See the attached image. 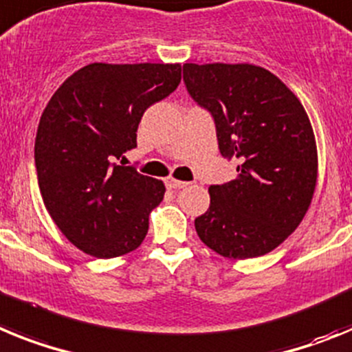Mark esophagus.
I'll list each match as a JSON object with an SVG mask.
<instances>
[{
	"mask_svg": "<svg viewBox=\"0 0 352 352\" xmlns=\"http://www.w3.org/2000/svg\"><path fill=\"white\" fill-rule=\"evenodd\" d=\"M164 182H166L168 189H182L188 186V182H184V180H177V179H173V177H168Z\"/></svg>",
	"mask_w": 352,
	"mask_h": 352,
	"instance_id": "obj_1",
	"label": "esophagus"
}]
</instances>
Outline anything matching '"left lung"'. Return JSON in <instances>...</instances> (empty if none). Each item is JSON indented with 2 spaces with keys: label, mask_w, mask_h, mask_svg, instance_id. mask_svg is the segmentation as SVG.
I'll list each match as a JSON object with an SVG mask.
<instances>
[{
  "label": "left lung",
  "mask_w": 352,
  "mask_h": 352,
  "mask_svg": "<svg viewBox=\"0 0 352 352\" xmlns=\"http://www.w3.org/2000/svg\"><path fill=\"white\" fill-rule=\"evenodd\" d=\"M189 96L212 115L219 152L237 179L210 186L195 219L201 243L227 258L273 252L303 221L317 184V145L303 104L250 63H184Z\"/></svg>",
  "instance_id": "left-lung-1"
}]
</instances>
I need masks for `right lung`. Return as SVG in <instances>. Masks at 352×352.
<instances>
[{
  "mask_svg": "<svg viewBox=\"0 0 352 352\" xmlns=\"http://www.w3.org/2000/svg\"><path fill=\"white\" fill-rule=\"evenodd\" d=\"M179 83V63H90L45 106L35 138L38 188L49 216L81 252L113 258L145 239L166 188L124 166V154L136 146L145 109Z\"/></svg>",
  "mask_w": 352,
  "mask_h": 352,
  "instance_id": "obj_1",
  "label": "right lung"
}]
</instances>
